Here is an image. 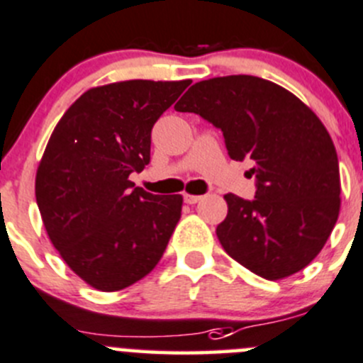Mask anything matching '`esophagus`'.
Instances as JSON below:
<instances>
[{
  "label": "esophagus",
  "mask_w": 363,
  "mask_h": 363,
  "mask_svg": "<svg viewBox=\"0 0 363 363\" xmlns=\"http://www.w3.org/2000/svg\"><path fill=\"white\" fill-rule=\"evenodd\" d=\"M200 200H202V196L200 195H191V193H184V202L186 203H196V202H200Z\"/></svg>",
  "instance_id": "obj_1"
}]
</instances>
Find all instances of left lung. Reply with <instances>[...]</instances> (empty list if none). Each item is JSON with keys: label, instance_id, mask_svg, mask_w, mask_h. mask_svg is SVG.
Instances as JSON below:
<instances>
[{"label": "left lung", "instance_id": "left-lung-1", "mask_svg": "<svg viewBox=\"0 0 363 363\" xmlns=\"http://www.w3.org/2000/svg\"><path fill=\"white\" fill-rule=\"evenodd\" d=\"M175 110L221 129L232 160L253 161L255 199L225 195L228 213L216 227L225 252L267 280L308 266L340 211L337 150L318 115L286 88L245 74L195 83Z\"/></svg>", "mask_w": 363, "mask_h": 363}]
</instances>
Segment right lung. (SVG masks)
<instances>
[{
	"instance_id": "1",
	"label": "right lung",
	"mask_w": 363,
	"mask_h": 363,
	"mask_svg": "<svg viewBox=\"0 0 363 363\" xmlns=\"http://www.w3.org/2000/svg\"><path fill=\"white\" fill-rule=\"evenodd\" d=\"M191 83L131 79L90 88L56 124L35 177L52 246L94 289L113 293L149 275L181 218V195L129 181L150 161V131Z\"/></svg>"
}]
</instances>
